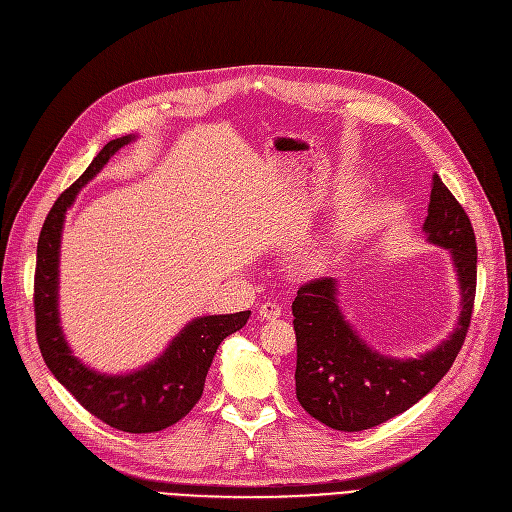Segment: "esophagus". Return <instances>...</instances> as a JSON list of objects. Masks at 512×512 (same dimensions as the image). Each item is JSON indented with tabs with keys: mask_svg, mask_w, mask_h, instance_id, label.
<instances>
[{
	"mask_svg": "<svg viewBox=\"0 0 512 512\" xmlns=\"http://www.w3.org/2000/svg\"><path fill=\"white\" fill-rule=\"evenodd\" d=\"M258 315H260V320H277V317L281 315V307L277 303L267 301L258 307Z\"/></svg>",
	"mask_w": 512,
	"mask_h": 512,
	"instance_id": "34e87169",
	"label": "esophagus"
}]
</instances>
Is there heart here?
Segmentation results:
<instances>
[{
    "mask_svg": "<svg viewBox=\"0 0 512 512\" xmlns=\"http://www.w3.org/2000/svg\"><path fill=\"white\" fill-rule=\"evenodd\" d=\"M351 224H354V216L347 214V211H343V214L334 218V222L328 228V233L320 241H315L313 245H309V248L305 250V254L301 256V267L307 273L324 271L328 264L332 262L334 252L339 250V245L347 237Z\"/></svg>",
    "mask_w": 512,
    "mask_h": 512,
    "instance_id": "heart-1",
    "label": "heart"
}]
</instances>
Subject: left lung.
<instances>
[{"mask_svg": "<svg viewBox=\"0 0 512 512\" xmlns=\"http://www.w3.org/2000/svg\"><path fill=\"white\" fill-rule=\"evenodd\" d=\"M421 231L451 254L460 284V317L449 337L417 358L383 356L354 330L339 307L337 279H313L292 303L296 330V398L341 432H360L392 419L424 398L460 354L477 292V239L464 207L434 173Z\"/></svg>", "mask_w": 512, "mask_h": 512, "instance_id": "1", "label": "left lung"}]
</instances>
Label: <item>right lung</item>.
<instances>
[{
  "instance_id": "1",
  "label": "right lung",
  "mask_w": 512,
  "mask_h": 512,
  "mask_svg": "<svg viewBox=\"0 0 512 512\" xmlns=\"http://www.w3.org/2000/svg\"><path fill=\"white\" fill-rule=\"evenodd\" d=\"M137 135L112 139L80 178L52 205L42 226L35 262V334L50 373L103 424L131 434L161 432L186 417L199 402L207 370L220 343L250 320L252 311L203 315L188 322L150 364L133 373L108 375L82 364L67 345L59 317V258L67 209L78 192Z\"/></svg>"
}]
</instances>
